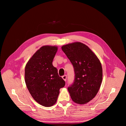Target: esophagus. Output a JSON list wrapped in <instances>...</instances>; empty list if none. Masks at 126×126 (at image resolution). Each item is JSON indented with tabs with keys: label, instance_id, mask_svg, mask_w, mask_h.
Wrapping results in <instances>:
<instances>
[{
	"label": "esophagus",
	"instance_id": "obj_1",
	"mask_svg": "<svg viewBox=\"0 0 126 126\" xmlns=\"http://www.w3.org/2000/svg\"><path fill=\"white\" fill-rule=\"evenodd\" d=\"M66 78H67V76H66V75H64V76H62V79H63L65 81H66Z\"/></svg>",
	"mask_w": 126,
	"mask_h": 126
}]
</instances>
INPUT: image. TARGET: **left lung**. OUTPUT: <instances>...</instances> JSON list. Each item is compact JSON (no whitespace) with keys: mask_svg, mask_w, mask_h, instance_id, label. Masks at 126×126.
<instances>
[{"mask_svg":"<svg viewBox=\"0 0 126 126\" xmlns=\"http://www.w3.org/2000/svg\"><path fill=\"white\" fill-rule=\"evenodd\" d=\"M62 50L74 66L75 79L68 88L71 98L77 104H85L95 97L102 81V68L97 56L80 42L64 45Z\"/></svg>","mask_w":126,"mask_h":126,"instance_id":"left-lung-1","label":"left lung"}]
</instances>
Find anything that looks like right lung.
<instances>
[{"label": "right lung", "instance_id": "obj_1", "mask_svg": "<svg viewBox=\"0 0 126 126\" xmlns=\"http://www.w3.org/2000/svg\"><path fill=\"white\" fill-rule=\"evenodd\" d=\"M58 48L45 45L34 53L25 68V81L32 97L42 106H52L65 82L52 65Z\"/></svg>", "mask_w": 126, "mask_h": 126}]
</instances>
